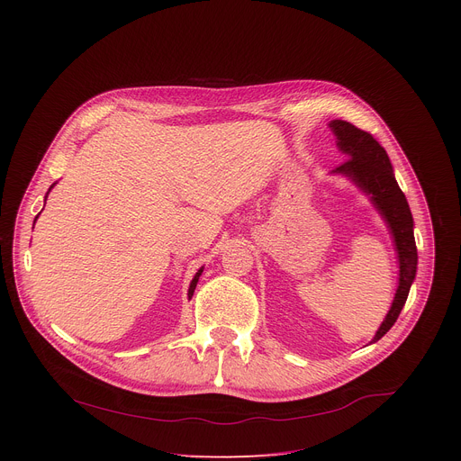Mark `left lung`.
<instances>
[{
    "mask_svg": "<svg viewBox=\"0 0 461 461\" xmlns=\"http://www.w3.org/2000/svg\"><path fill=\"white\" fill-rule=\"evenodd\" d=\"M328 125L334 131L339 151L348 157V160L338 166L334 173L348 176L365 194L370 196V203L386 222L398 251L400 285L384 321L372 339V343H375L400 317L416 277L418 249L414 240V221L405 194L400 189L396 176H393L390 158L379 142L368 131H363L347 120H332Z\"/></svg>",
    "mask_w": 461,
    "mask_h": 461,
    "instance_id": "obj_1",
    "label": "left lung"
}]
</instances>
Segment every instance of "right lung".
I'll return each instance as SVG.
<instances>
[{
  "instance_id": "add662e5",
  "label": "right lung",
  "mask_w": 461,
  "mask_h": 461,
  "mask_svg": "<svg viewBox=\"0 0 461 461\" xmlns=\"http://www.w3.org/2000/svg\"><path fill=\"white\" fill-rule=\"evenodd\" d=\"M50 187H52V185H50ZM203 270H204V268H201L199 272L194 274V277H193V281H191V285H189V290H187V297H189V299L193 297V292H194V288H196V283H199V277H201Z\"/></svg>"
}]
</instances>
